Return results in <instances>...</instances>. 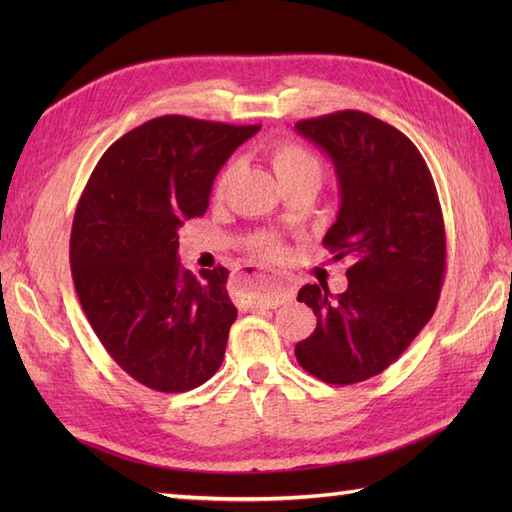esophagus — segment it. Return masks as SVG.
<instances>
[{
    "label": "esophagus",
    "mask_w": 512,
    "mask_h": 512,
    "mask_svg": "<svg viewBox=\"0 0 512 512\" xmlns=\"http://www.w3.org/2000/svg\"><path fill=\"white\" fill-rule=\"evenodd\" d=\"M242 292L250 308H277L295 297V290L279 279H266L259 273L242 277Z\"/></svg>",
    "instance_id": "34e87169"
}]
</instances>
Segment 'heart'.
Segmentation results:
<instances>
[{
    "label": "heart",
    "instance_id": "heart-1",
    "mask_svg": "<svg viewBox=\"0 0 512 512\" xmlns=\"http://www.w3.org/2000/svg\"><path fill=\"white\" fill-rule=\"evenodd\" d=\"M270 165H273V171L277 180L288 187V184L295 182H321L323 176V165L317 154H312L308 147H303L299 143H279L270 151ZM235 173V167H226L224 173L217 180V193H224ZM255 246L262 250V255L270 259H279L281 257V246L273 239H257Z\"/></svg>",
    "mask_w": 512,
    "mask_h": 512
}]
</instances>
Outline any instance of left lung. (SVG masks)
Instances as JSON below:
<instances>
[{"label":"left lung","mask_w":512,"mask_h":512,"mask_svg":"<svg viewBox=\"0 0 512 512\" xmlns=\"http://www.w3.org/2000/svg\"><path fill=\"white\" fill-rule=\"evenodd\" d=\"M295 129L332 160L339 213L323 246L352 262L341 295L317 284L299 290L317 328L295 356L323 383L354 385L394 363L436 312L447 266L438 191L418 147L365 112Z\"/></svg>","instance_id":"obj_1"}]
</instances>
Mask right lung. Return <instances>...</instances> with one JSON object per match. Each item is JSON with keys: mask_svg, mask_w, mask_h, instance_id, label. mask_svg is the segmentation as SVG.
I'll return each mask as SVG.
<instances>
[{"mask_svg": "<svg viewBox=\"0 0 512 512\" xmlns=\"http://www.w3.org/2000/svg\"><path fill=\"white\" fill-rule=\"evenodd\" d=\"M257 132L151 118L105 151L76 206L70 264L81 308L107 354L149 389H195L224 361L237 319L228 270H184L178 228L206 213L217 171Z\"/></svg>", "mask_w": 512, "mask_h": 512, "instance_id": "right-lung-1", "label": "right lung"}]
</instances>
